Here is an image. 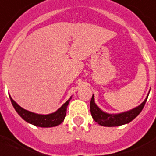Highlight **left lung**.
<instances>
[{
  "instance_id": "1",
  "label": "left lung",
  "mask_w": 156,
  "mask_h": 156,
  "mask_svg": "<svg viewBox=\"0 0 156 156\" xmlns=\"http://www.w3.org/2000/svg\"><path fill=\"white\" fill-rule=\"evenodd\" d=\"M148 96L146 97L144 101L139 105L138 107L134 108L132 110L126 112H123L120 114L112 115L105 113L100 108L95 105L94 101V95H92V98L90 100V113H91L92 118L95 120V122H97L99 125L102 126H119L125 125L130 122L138 115L143 108L145 106V104L147 101Z\"/></svg>"
}]
</instances>
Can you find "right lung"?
<instances>
[{"label":"right lung","instance_id":"right-lung-1","mask_svg":"<svg viewBox=\"0 0 156 156\" xmlns=\"http://www.w3.org/2000/svg\"><path fill=\"white\" fill-rule=\"evenodd\" d=\"M10 99L15 110L16 111L19 115L27 122L32 124L34 126H39V127H54L63 122L66 114L67 105L69 104L71 97L58 111L49 115H38L32 113L30 111H28L20 107L19 105L16 104L12 100L11 96H10Z\"/></svg>","mask_w":156,"mask_h":156}]
</instances>
